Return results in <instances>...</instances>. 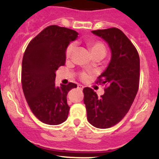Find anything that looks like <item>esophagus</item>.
<instances>
[{"instance_id":"obj_1","label":"esophagus","mask_w":159,"mask_h":159,"mask_svg":"<svg viewBox=\"0 0 159 159\" xmlns=\"http://www.w3.org/2000/svg\"><path fill=\"white\" fill-rule=\"evenodd\" d=\"M78 89L79 90H83V89H84V86L81 85V84H78Z\"/></svg>"}]
</instances>
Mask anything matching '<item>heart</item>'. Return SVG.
Instances as JSON below:
<instances>
[{"label":"heart","mask_w":159,"mask_h":159,"mask_svg":"<svg viewBox=\"0 0 159 159\" xmlns=\"http://www.w3.org/2000/svg\"><path fill=\"white\" fill-rule=\"evenodd\" d=\"M89 45L92 55L94 54H98V53L105 54V53H106V48H105V45L103 44V43L100 42V41H91V42L89 43ZM75 43H70L69 45L67 47L66 51H65V55H66L67 58H69L71 56L73 51L75 50ZM88 78H89V75L85 72H82L81 74V78L82 80H86Z\"/></svg>","instance_id":"b5f03b06"}]
</instances>
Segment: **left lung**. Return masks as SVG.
Masks as SVG:
<instances>
[{
    "mask_svg": "<svg viewBox=\"0 0 159 159\" xmlns=\"http://www.w3.org/2000/svg\"><path fill=\"white\" fill-rule=\"evenodd\" d=\"M108 43L111 61L97 82L105 84V94L98 97L90 88L83 89L88 121L98 129L118 124L128 113L139 86V53L126 35L118 28L92 30Z\"/></svg>",
    "mask_w": 159,
    "mask_h": 159,
    "instance_id": "left-lung-1",
    "label": "left lung"
}]
</instances>
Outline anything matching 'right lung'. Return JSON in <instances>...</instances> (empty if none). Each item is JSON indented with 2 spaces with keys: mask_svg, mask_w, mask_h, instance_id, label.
<instances>
[{
  "mask_svg": "<svg viewBox=\"0 0 159 159\" xmlns=\"http://www.w3.org/2000/svg\"><path fill=\"white\" fill-rule=\"evenodd\" d=\"M78 33L51 25L38 34L27 47L22 61L24 94L34 115L44 124L57 125L68 118L67 94L77 84L55 86L56 70L66 61L67 47Z\"/></svg>",
  "mask_w": 159,
  "mask_h": 159,
  "instance_id": "1",
  "label": "right lung"
}]
</instances>
